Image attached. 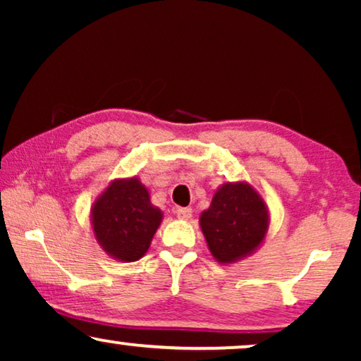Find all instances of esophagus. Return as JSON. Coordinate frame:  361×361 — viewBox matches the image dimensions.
<instances>
[{
  "instance_id": "1",
  "label": "esophagus",
  "mask_w": 361,
  "mask_h": 361,
  "mask_svg": "<svg viewBox=\"0 0 361 361\" xmlns=\"http://www.w3.org/2000/svg\"><path fill=\"white\" fill-rule=\"evenodd\" d=\"M174 214L179 216L180 220H189L192 216V209H189V207H177Z\"/></svg>"
}]
</instances>
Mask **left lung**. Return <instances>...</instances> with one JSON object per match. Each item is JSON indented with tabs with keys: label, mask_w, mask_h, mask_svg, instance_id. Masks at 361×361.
I'll use <instances>...</instances> for the list:
<instances>
[{
	"label": "left lung",
	"mask_w": 361,
	"mask_h": 361,
	"mask_svg": "<svg viewBox=\"0 0 361 361\" xmlns=\"http://www.w3.org/2000/svg\"><path fill=\"white\" fill-rule=\"evenodd\" d=\"M199 221L212 256L221 264H231L263 245L269 230V209L248 182H226L215 190Z\"/></svg>",
	"instance_id": "left-lung-1"
}]
</instances>
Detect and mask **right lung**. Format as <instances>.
I'll return each mask as SVG.
<instances>
[{"label": "right lung", "mask_w": 361, "mask_h": 361, "mask_svg": "<svg viewBox=\"0 0 361 361\" xmlns=\"http://www.w3.org/2000/svg\"><path fill=\"white\" fill-rule=\"evenodd\" d=\"M162 216V210L151 204L149 190L136 176L111 180L90 209L97 243L121 263L137 261L146 255Z\"/></svg>", "instance_id": "add662e5"}]
</instances>
